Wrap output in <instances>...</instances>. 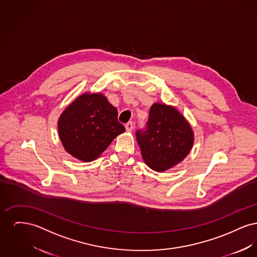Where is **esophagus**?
<instances>
[{
	"label": "esophagus",
	"instance_id": "1",
	"mask_svg": "<svg viewBox=\"0 0 257 257\" xmlns=\"http://www.w3.org/2000/svg\"><path fill=\"white\" fill-rule=\"evenodd\" d=\"M125 129L127 132H132L133 129H134V125L132 122H128L125 125Z\"/></svg>",
	"mask_w": 257,
	"mask_h": 257
}]
</instances>
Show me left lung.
I'll return each instance as SVG.
<instances>
[{
	"label": "left lung",
	"mask_w": 257,
	"mask_h": 257,
	"mask_svg": "<svg viewBox=\"0 0 257 257\" xmlns=\"http://www.w3.org/2000/svg\"><path fill=\"white\" fill-rule=\"evenodd\" d=\"M137 142L147 166L157 172L172 169L183 161L194 146L191 124L175 107L154 103L146 131H137Z\"/></svg>",
	"instance_id": "left-lung-1"
}]
</instances>
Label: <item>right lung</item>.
<instances>
[{
  "mask_svg": "<svg viewBox=\"0 0 257 257\" xmlns=\"http://www.w3.org/2000/svg\"><path fill=\"white\" fill-rule=\"evenodd\" d=\"M58 130L67 153L80 161L91 162L125 128L117 121V110L104 94L85 92L61 112Z\"/></svg>",
  "mask_w": 257,
  "mask_h": 257,
  "instance_id": "obj_1",
  "label": "right lung"
}]
</instances>
